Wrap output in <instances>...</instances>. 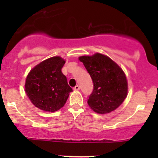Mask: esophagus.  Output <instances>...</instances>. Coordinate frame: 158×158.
I'll return each mask as SVG.
<instances>
[{"label": "esophagus", "mask_w": 158, "mask_h": 158, "mask_svg": "<svg viewBox=\"0 0 158 158\" xmlns=\"http://www.w3.org/2000/svg\"><path fill=\"white\" fill-rule=\"evenodd\" d=\"M73 89H74V90H79V89H80V86H79V85H76V86L73 88Z\"/></svg>", "instance_id": "obj_1"}]
</instances>
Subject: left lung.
<instances>
[{
	"label": "left lung",
	"instance_id": "obj_1",
	"mask_svg": "<svg viewBox=\"0 0 158 158\" xmlns=\"http://www.w3.org/2000/svg\"><path fill=\"white\" fill-rule=\"evenodd\" d=\"M90 75L93 91L88 105L94 111L106 114L122 105L128 94V82L120 66L107 56L95 53L79 58Z\"/></svg>",
	"mask_w": 158,
	"mask_h": 158
}]
</instances>
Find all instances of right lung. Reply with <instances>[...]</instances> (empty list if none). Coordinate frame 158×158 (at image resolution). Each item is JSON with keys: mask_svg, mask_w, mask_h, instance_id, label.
I'll return each mask as SVG.
<instances>
[{"mask_svg": "<svg viewBox=\"0 0 158 158\" xmlns=\"http://www.w3.org/2000/svg\"><path fill=\"white\" fill-rule=\"evenodd\" d=\"M65 63L60 56H53L30 70L25 82V92L36 108L56 111L66 104L73 89L62 73Z\"/></svg>", "mask_w": 158, "mask_h": 158, "instance_id": "1", "label": "right lung"}]
</instances>
